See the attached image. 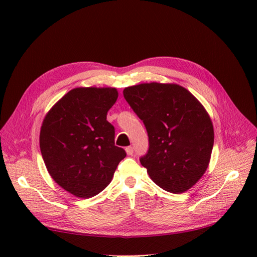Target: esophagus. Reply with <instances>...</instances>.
Here are the masks:
<instances>
[{
	"label": "esophagus",
	"mask_w": 257,
	"mask_h": 257,
	"mask_svg": "<svg viewBox=\"0 0 257 257\" xmlns=\"http://www.w3.org/2000/svg\"><path fill=\"white\" fill-rule=\"evenodd\" d=\"M125 151H126V153L128 154V155H132L134 153V148L133 147H126L125 148Z\"/></svg>",
	"instance_id": "esophagus-1"
}]
</instances>
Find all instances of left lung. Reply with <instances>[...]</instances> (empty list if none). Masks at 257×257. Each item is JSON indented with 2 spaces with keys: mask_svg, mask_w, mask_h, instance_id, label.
Masks as SVG:
<instances>
[{
  "mask_svg": "<svg viewBox=\"0 0 257 257\" xmlns=\"http://www.w3.org/2000/svg\"><path fill=\"white\" fill-rule=\"evenodd\" d=\"M123 96L147 130L149 148L139 159L150 178L170 193H182L206 172L213 125L205 108L181 85L142 83Z\"/></svg>",
  "mask_w": 257,
  "mask_h": 257,
  "instance_id": "obj_1",
  "label": "left lung"
}]
</instances>
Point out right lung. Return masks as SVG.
<instances>
[{
    "label": "right lung",
    "mask_w": 257,
    "mask_h": 257,
    "mask_svg": "<svg viewBox=\"0 0 257 257\" xmlns=\"http://www.w3.org/2000/svg\"><path fill=\"white\" fill-rule=\"evenodd\" d=\"M118 98L114 88H77L44 119L40 146L48 173L61 188L90 198L110 183L126 152L114 146L107 112Z\"/></svg>",
    "instance_id": "1"
}]
</instances>
